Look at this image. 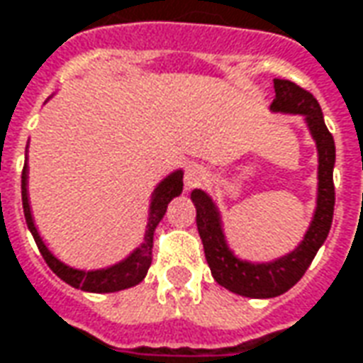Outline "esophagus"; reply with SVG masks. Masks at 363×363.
<instances>
[{
  "mask_svg": "<svg viewBox=\"0 0 363 363\" xmlns=\"http://www.w3.org/2000/svg\"><path fill=\"white\" fill-rule=\"evenodd\" d=\"M206 177L208 171L202 164H189V167H186V173H184V186H186V189L200 186L202 182L206 181Z\"/></svg>",
  "mask_w": 363,
  "mask_h": 363,
  "instance_id": "34e87169",
  "label": "esophagus"
}]
</instances>
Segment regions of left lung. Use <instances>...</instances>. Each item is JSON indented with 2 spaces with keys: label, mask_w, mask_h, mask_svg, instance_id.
Masks as SVG:
<instances>
[{
  "label": "left lung",
  "mask_w": 363,
  "mask_h": 363,
  "mask_svg": "<svg viewBox=\"0 0 363 363\" xmlns=\"http://www.w3.org/2000/svg\"><path fill=\"white\" fill-rule=\"evenodd\" d=\"M275 86V100L271 104L273 111L283 113H301L305 116L306 125L313 133L318 149V199L316 210L306 230L303 242L298 243L295 252H291L281 259L271 263H250L242 261L230 252L225 243L220 214L212 199L204 190H192L190 199L196 206V225H199L200 240L204 245L208 267L218 285H222L235 295L250 296V298H271L287 293L305 275L308 265L313 263L314 255L330 232L332 216H334V161H336V147L332 133L326 128L320 104L316 102L313 94L296 86L291 80H273Z\"/></svg>",
  "instance_id": "8db88e82"
}]
</instances>
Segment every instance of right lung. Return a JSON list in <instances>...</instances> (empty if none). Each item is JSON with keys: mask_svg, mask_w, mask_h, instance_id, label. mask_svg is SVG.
<instances>
[{"mask_svg": "<svg viewBox=\"0 0 363 363\" xmlns=\"http://www.w3.org/2000/svg\"><path fill=\"white\" fill-rule=\"evenodd\" d=\"M182 192V171H174L169 174L153 192L151 199V206H149V220H147L145 238L143 243L139 245L135 252L129 255L128 259L120 261L116 265H111L108 269H96V271H80L72 269L65 265L62 261H58L52 253L47 250V245L40 240L39 232L35 228L31 216V206H29V194H27V163L23 167L21 173V200H23V212H25V220H27V228L31 230L35 243L39 247L43 259L47 261L52 273H57L58 277L70 287L82 289L88 293H116V291H123V289L135 287L143 279H145L147 271L151 267V255H153V234H155L157 224L163 220L164 212H167V204L179 196Z\"/></svg>", "mask_w": 363, "mask_h": 363, "instance_id": "right-lung-1", "label": "right lung"}]
</instances>
